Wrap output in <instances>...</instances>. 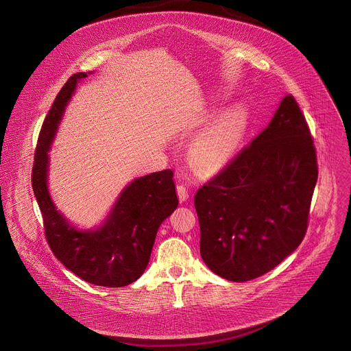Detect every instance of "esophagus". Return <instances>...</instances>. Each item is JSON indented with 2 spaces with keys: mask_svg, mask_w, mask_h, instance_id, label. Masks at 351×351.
<instances>
[{
  "mask_svg": "<svg viewBox=\"0 0 351 351\" xmlns=\"http://www.w3.org/2000/svg\"><path fill=\"white\" fill-rule=\"evenodd\" d=\"M190 194H191L190 190L184 184H179L178 186V197H179L180 202H187Z\"/></svg>",
  "mask_w": 351,
  "mask_h": 351,
  "instance_id": "1",
  "label": "esophagus"
}]
</instances>
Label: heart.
Here are the masks:
<instances>
[{"instance_id":"b5f03b06","label":"heart","mask_w":351,"mask_h":351,"mask_svg":"<svg viewBox=\"0 0 351 351\" xmlns=\"http://www.w3.org/2000/svg\"><path fill=\"white\" fill-rule=\"evenodd\" d=\"M248 110L236 103L219 111L189 145V157L202 172L222 169L234 157L248 128Z\"/></svg>"}]
</instances>
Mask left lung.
<instances>
[{"label": "left lung", "mask_w": 351, "mask_h": 351, "mask_svg": "<svg viewBox=\"0 0 351 351\" xmlns=\"http://www.w3.org/2000/svg\"><path fill=\"white\" fill-rule=\"evenodd\" d=\"M317 179L310 129L287 94L269 125L194 195L206 265L232 282L279 265L304 239Z\"/></svg>", "instance_id": "1"}]
</instances>
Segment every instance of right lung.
<instances>
[{
    "label": "right lung",
    "instance_id": "right-lung-1",
    "mask_svg": "<svg viewBox=\"0 0 351 351\" xmlns=\"http://www.w3.org/2000/svg\"><path fill=\"white\" fill-rule=\"evenodd\" d=\"M93 73L72 75L48 111L38 136L32 186L54 256L88 283L122 287L145 271L158 228L179 202L173 172L165 169L133 179L97 228H77L57 208L48 189V153L77 84Z\"/></svg>",
    "mask_w": 351,
    "mask_h": 351
}]
</instances>
